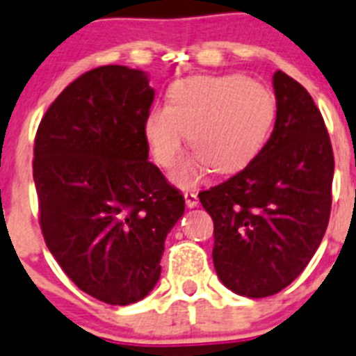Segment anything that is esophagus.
Here are the masks:
<instances>
[{
  "instance_id": "34e87169",
  "label": "esophagus",
  "mask_w": 356,
  "mask_h": 356,
  "mask_svg": "<svg viewBox=\"0 0 356 356\" xmlns=\"http://www.w3.org/2000/svg\"><path fill=\"white\" fill-rule=\"evenodd\" d=\"M184 199H186L188 208H197V206H199V197H197V193H193V191H186V193H184Z\"/></svg>"
}]
</instances>
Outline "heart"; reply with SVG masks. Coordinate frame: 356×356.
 <instances>
[{
  "label": "heart",
  "mask_w": 356,
  "mask_h": 356,
  "mask_svg": "<svg viewBox=\"0 0 356 356\" xmlns=\"http://www.w3.org/2000/svg\"><path fill=\"white\" fill-rule=\"evenodd\" d=\"M274 118V98L243 76H191L172 86L168 105H152L145 138L163 168H172L190 143L197 152L174 170L175 184L193 186L211 168H242L265 141Z\"/></svg>",
  "instance_id": "heart-1"
}]
</instances>
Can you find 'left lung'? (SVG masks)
Wrapping results in <instances>:
<instances>
[{
  "label": "left lung",
  "mask_w": 356,
  "mask_h": 356,
  "mask_svg": "<svg viewBox=\"0 0 356 356\" xmlns=\"http://www.w3.org/2000/svg\"><path fill=\"white\" fill-rule=\"evenodd\" d=\"M276 123L258 156L199 199L213 218V264L229 290L267 298L305 270L326 233L333 150L310 92L276 71Z\"/></svg>",
  "instance_id": "1"
}]
</instances>
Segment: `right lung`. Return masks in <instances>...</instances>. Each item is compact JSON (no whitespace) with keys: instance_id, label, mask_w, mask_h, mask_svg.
Returning <instances> with one entry per match:
<instances>
[{"instance_id":"obj_1","label":"right lung","mask_w":356,"mask_h":356,"mask_svg":"<svg viewBox=\"0 0 356 356\" xmlns=\"http://www.w3.org/2000/svg\"><path fill=\"white\" fill-rule=\"evenodd\" d=\"M148 76L100 66L71 82L42 116L33 147L39 224L82 292L131 305L156 286L184 197L148 161Z\"/></svg>"}]
</instances>
